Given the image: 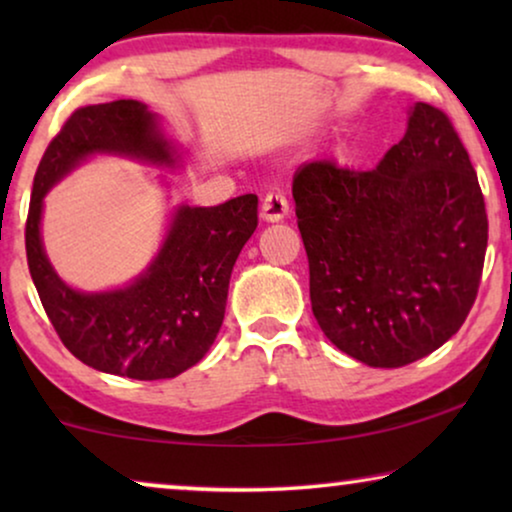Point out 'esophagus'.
Returning <instances> with one entry per match:
<instances>
[{"label":"esophagus","mask_w":512,"mask_h":512,"mask_svg":"<svg viewBox=\"0 0 512 512\" xmlns=\"http://www.w3.org/2000/svg\"><path fill=\"white\" fill-rule=\"evenodd\" d=\"M286 214H289V200L282 191H270L265 195L261 205V216L265 221H282Z\"/></svg>","instance_id":"obj_1"}]
</instances>
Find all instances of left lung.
Segmentation results:
<instances>
[{"label": "left lung", "mask_w": 512, "mask_h": 512, "mask_svg": "<svg viewBox=\"0 0 512 512\" xmlns=\"http://www.w3.org/2000/svg\"><path fill=\"white\" fill-rule=\"evenodd\" d=\"M293 200L314 319L340 352L401 368L459 331L480 289L487 212L445 111L417 102L375 170L303 165Z\"/></svg>", "instance_id": "1"}]
</instances>
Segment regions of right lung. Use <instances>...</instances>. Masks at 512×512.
Masks as SVG:
<instances>
[{"label":"right lung","instance_id":"obj_1","mask_svg":"<svg viewBox=\"0 0 512 512\" xmlns=\"http://www.w3.org/2000/svg\"><path fill=\"white\" fill-rule=\"evenodd\" d=\"M97 151L158 165L177 160L146 104L116 100L76 109L34 174L25 223L32 282L62 345L86 366L146 382L177 377L216 340L230 272L258 226V198L247 193L216 207H179L158 258L135 284L109 293L74 291L41 247V202L55 181Z\"/></svg>","mask_w":512,"mask_h":512}]
</instances>
